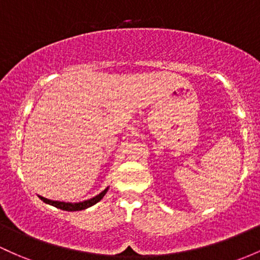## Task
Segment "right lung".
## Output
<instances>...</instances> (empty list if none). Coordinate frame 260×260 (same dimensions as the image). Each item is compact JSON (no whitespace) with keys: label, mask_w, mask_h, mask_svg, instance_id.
I'll use <instances>...</instances> for the list:
<instances>
[{"label":"right lung","mask_w":260,"mask_h":260,"mask_svg":"<svg viewBox=\"0 0 260 260\" xmlns=\"http://www.w3.org/2000/svg\"><path fill=\"white\" fill-rule=\"evenodd\" d=\"M108 187L107 189H105L102 191L101 193H99L98 196H95V198L90 199V200H86V201H82V202H75V204H71V202H60V201H51V200H48L45 198H42V196H39L41 200L45 202V204H49L51 206L56 207V209H60V210H64V211H81V210H85V209H88V207H91L92 205L98 204V202L104 198L105 195H106Z\"/></svg>","instance_id":"1"}]
</instances>
